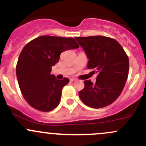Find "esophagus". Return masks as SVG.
<instances>
[{
	"label": "esophagus",
	"instance_id": "1",
	"mask_svg": "<svg viewBox=\"0 0 146 146\" xmlns=\"http://www.w3.org/2000/svg\"><path fill=\"white\" fill-rule=\"evenodd\" d=\"M70 82H74V81H76V79H70Z\"/></svg>",
	"mask_w": 146,
	"mask_h": 146
}]
</instances>
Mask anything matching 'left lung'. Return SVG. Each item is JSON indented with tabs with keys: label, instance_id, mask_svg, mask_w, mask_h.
Segmentation results:
<instances>
[{
	"label": "left lung",
	"instance_id": "left-lung-1",
	"mask_svg": "<svg viewBox=\"0 0 146 146\" xmlns=\"http://www.w3.org/2000/svg\"><path fill=\"white\" fill-rule=\"evenodd\" d=\"M89 58L87 67L97 72L96 83L85 80L79 96L84 104L99 109L117 99L128 78L129 60L122 46L104 36L75 37Z\"/></svg>",
	"mask_w": 146,
	"mask_h": 146
}]
</instances>
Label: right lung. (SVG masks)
<instances>
[{"label": "right lung", "instance_id": "1", "mask_svg": "<svg viewBox=\"0 0 146 146\" xmlns=\"http://www.w3.org/2000/svg\"><path fill=\"white\" fill-rule=\"evenodd\" d=\"M79 47L73 37L44 35L29 42L18 57L16 75L23 96L29 105L47 112L59 105L62 90L69 83L50 74L52 67L60 60L62 52Z\"/></svg>", "mask_w": 146, "mask_h": 146}]
</instances>
